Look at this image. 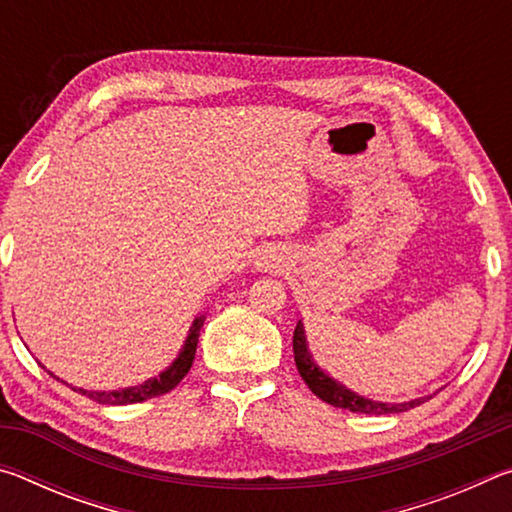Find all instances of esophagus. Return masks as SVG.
Instances as JSON below:
<instances>
[{"label": "esophagus", "instance_id": "obj_1", "mask_svg": "<svg viewBox=\"0 0 512 512\" xmlns=\"http://www.w3.org/2000/svg\"><path fill=\"white\" fill-rule=\"evenodd\" d=\"M280 259H275L273 255H259L257 257V268L259 271H271V268H277Z\"/></svg>", "mask_w": 512, "mask_h": 512}]
</instances>
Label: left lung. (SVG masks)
<instances>
[{"instance_id": "8db88e82", "label": "left lung", "mask_w": 512, "mask_h": 512, "mask_svg": "<svg viewBox=\"0 0 512 512\" xmlns=\"http://www.w3.org/2000/svg\"><path fill=\"white\" fill-rule=\"evenodd\" d=\"M293 357H296V366L300 377L305 379V384L309 386V391L314 393L320 400L339 406V409H348L352 413H368V415H386V413H402L409 411L413 406H420L422 402H427L429 397H418V400L411 402H402V404H391V402H375L368 400V397L357 395L350 388H345L341 381L332 379L325 375L323 370L318 368V363L311 357V352L307 348V336H305V327L298 320L296 332H293Z\"/></svg>"}]
</instances>
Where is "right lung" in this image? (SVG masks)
<instances>
[{
    "label": "right lung",
    "mask_w": 512,
    "mask_h": 512,
    "mask_svg": "<svg viewBox=\"0 0 512 512\" xmlns=\"http://www.w3.org/2000/svg\"><path fill=\"white\" fill-rule=\"evenodd\" d=\"M203 320H205V316L194 318L192 327H189V334H187V339H185L183 350L178 352V357L173 359L171 366L167 370H162L158 377L146 379L144 384H140V386L121 388V391H83V388H74V391H79L81 395L90 397V400L99 402V404H112V406L144 402V400H151V397H160L164 393L173 391V388L180 384V379L187 375L189 368H192L194 354H196V345H198V336H201ZM49 375L56 377L54 372H49Z\"/></svg>",
    "instance_id": "add662e5"
}]
</instances>
